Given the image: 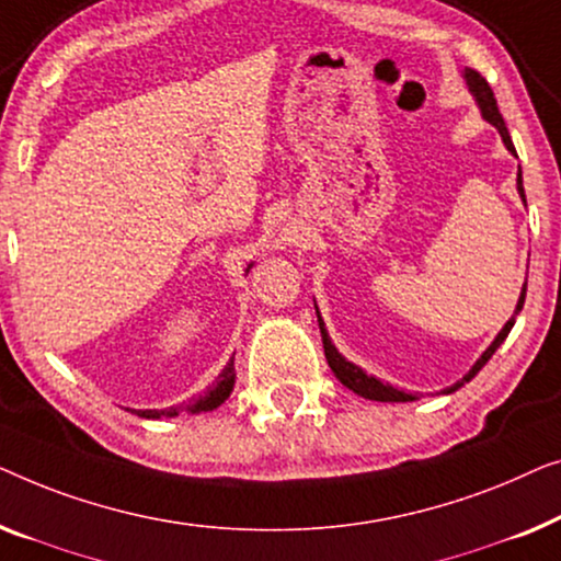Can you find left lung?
<instances>
[{
  "label": "left lung",
  "instance_id": "8db88e82",
  "mask_svg": "<svg viewBox=\"0 0 561 561\" xmlns=\"http://www.w3.org/2000/svg\"><path fill=\"white\" fill-rule=\"evenodd\" d=\"M465 81H468L470 91H472V96L478 99L480 112H483L485 122H491V124L495 126V129L501 131L503 145H506V147L511 149V152L516 154V147H514V141H511V134H508V129H506V122H503V116H501V112H499V104H495V96H493V89H491V85H488V81H485L483 76L478 73V70H470V68L465 70ZM516 183H518V193H520V198H524V203H526V195H524V180H520V170H518V180H516ZM524 299H526V284H524V289H520V297H518V305H516L514 318H511V320L506 322V325H503V330L499 333V337H495V341L491 343V348H488V351L483 353V356H480V360L476 363V366H472V368L468 370V376H462V381H457L455 386H449L447 393H453V391L460 389L462 383H468L470 378L476 376L478 370L483 368L488 360H491L493 353L499 351V345L508 337L511 328H514L516 314L520 312V307H524ZM318 322H320L322 348H325L328 366L333 368V374L337 376V381H341L343 386H348V389H351L353 393H358V397H366V399H374V401H414L412 393H404V391L393 389V386H389V383H381V381H378V378L368 376L366 370H360L358 366H353V363L345 360V358L341 356V353L335 351V345L330 343L328 330H325V322L320 320V314H318Z\"/></svg>",
  "mask_w": 561,
  "mask_h": 561
}]
</instances>
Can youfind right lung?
Segmentation results:
<instances>
[{
  "mask_svg": "<svg viewBox=\"0 0 561 561\" xmlns=\"http://www.w3.org/2000/svg\"><path fill=\"white\" fill-rule=\"evenodd\" d=\"M233 378H236L233 360H228V366L220 370V376L216 378V383H213L210 389L203 393V397L195 399L193 404L162 409V412H152V409H149V412H137V414L145 416V420H160V416H178L180 412H183V409H187V412H210V409L220 407L228 399V393H231V389H233Z\"/></svg>",
  "mask_w": 561,
  "mask_h": 561,
  "instance_id": "add662e5",
  "label": "right lung"
}]
</instances>
